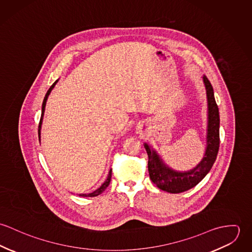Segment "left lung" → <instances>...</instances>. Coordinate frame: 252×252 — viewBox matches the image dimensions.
Instances as JSON below:
<instances>
[{"label": "left lung", "mask_w": 252, "mask_h": 252, "mask_svg": "<svg viewBox=\"0 0 252 252\" xmlns=\"http://www.w3.org/2000/svg\"><path fill=\"white\" fill-rule=\"evenodd\" d=\"M207 89L209 123H208V146L205 157L201 163L193 170L185 173H179L165 166L157 153L144 144L148 155V172L152 182L161 190L170 193H181L196 186L211 171L216 160L219 149V111L216 105L214 88L210 80L205 75L203 77Z\"/></svg>", "instance_id": "1"}]
</instances>
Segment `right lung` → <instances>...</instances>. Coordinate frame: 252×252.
<instances>
[{
	"instance_id": "right-lung-1",
	"label": "right lung",
	"mask_w": 252,
	"mask_h": 252,
	"mask_svg": "<svg viewBox=\"0 0 252 252\" xmlns=\"http://www.w3.org/2000/svg\"><path fill=\"white\" fill-rule=\"evenodd\" d=\"M57 81L58 80H56L51 86H50V88L47 90V92H46V94H45V97H44V99H43V102H42V108H41V116H40V120H39V123H38V139H40V127H41V121H42V117H43V113H44V108H45V104H46V100H47V98H48V95L50 94V92H51V90L53 89V87L55 86V84L57 83ZM110 180H111V170L109 171V173H108V179L107 180L101 185V187H99L97 190H95L93 193H89V194H79V196H81V197H95V196H98V195H100L101 193H103L105 190H106V188L108 187V185H109V182H110Z\"/></svg>"
}]
</instances>
